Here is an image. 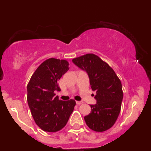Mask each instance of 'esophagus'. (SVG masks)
I'll return each mask as SVG.
<instances>
[{
  "instance_id": "1",
  "label": "esophagus",
  "mask_w": 151,
  "mask_h": 151,
  "mask_svg": "<svg viewBox=\"0 0 151 151\" xmlns=\"http://www.w3.org/2000/svg\"><path fill=\"white\" fill-rule=\"evenodd\" d=\"M82 103H83L82 101H76V104H77V105H80V104H82Z\"/></svg>"
}]
</instances>
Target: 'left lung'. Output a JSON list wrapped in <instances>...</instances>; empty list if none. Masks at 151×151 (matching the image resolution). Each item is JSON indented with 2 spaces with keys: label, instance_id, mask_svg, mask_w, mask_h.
Listing matches in <instances>:
<instances>
[{
  "label": "left lung",
  "instance_id": "8db88e82",
  "mask_svg": "<svg viewBox=\"0 0 151 151\" xmlns=\"http://www.w3.org/2000/svg\"><path fill=\"white\" fill-rule=\"evenodd\" d=\"M72 62L87 73L91 89L96 92V104L90 105L91 113L84 116L86 125L97 132L106 131L120 114L123 100L120 79L106 62L93 54L74 58Z\"/></svg>",
  "mask_w": 151,
  "mask_h": 151
}]
</instances>
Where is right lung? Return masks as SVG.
Segmentation results:
<instances>
[{
    "label": "right lung",
    "mask_w": 151,
    "mask_h": 151,
    "mask_svg": "<svg viewBox=\"0 0 151 151\" xmlns=\"http://www.w3.org/2000/svg\"><path fill=\"white\" fill-rule=\"evenodd\" d=\"M69 70L67 60L50 58L32 74L27 86V103L36 124L47 132H57L67 124L76 102L62 101L55 96L60 91L58 81Z\"/></svg>",
    "instance_id": "obj_1"
}]
</instances>
